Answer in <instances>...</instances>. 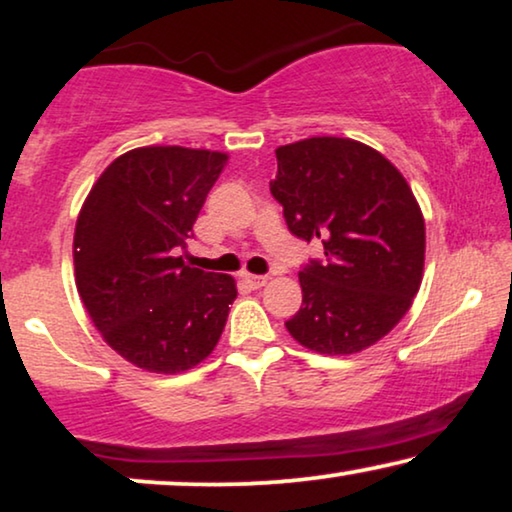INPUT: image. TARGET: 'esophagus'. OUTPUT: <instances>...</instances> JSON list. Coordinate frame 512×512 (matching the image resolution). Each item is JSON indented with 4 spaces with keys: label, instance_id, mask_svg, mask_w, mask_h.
Masks as SVG:
<instances>
[{
    "label": "esophagus",
    "instance_id": "obj_1",
    "mask_svg": "<svg viewBox=\"0 0 512 512\" xmlns=\"http://www.w3.org/2000/svg\"><path fill=\"white\" fill-rule=\"evenodd\" d=\"M244 282L254 286V289H261V286L268 284V275H244Z\"/></svg>",
    "mask_w": 512,
    "mask_h": 512
}]
</instances>
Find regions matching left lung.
I'll use <instances>...</instances> for the list:
<instances>
[{"mask_svg": "<svg viewBox=\"0 0 512 512\" xmlns=\"http://www.w3.org/2000/svg\"><path fill=\"white\" fill-rule=\"evenodd\" d=\"M270 193L291 235L321 242L298 272L303 305L286 321L300 345L354 354L384 338L417 296L424 219L403 174L382 153L342 137L279 146Z\"/></svg>", "mask_w": 512, "mask_h": 512, "instance_id": "1", "label": "left lung"}]
</instances>
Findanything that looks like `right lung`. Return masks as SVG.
<instances>
[{"label": "right lung", "mask_w": 512, "mask_h": 512, "mask_svg": "<svg viewBox=\"0 0 512 512\" xmlns=\"http://www.w3.org/2000/svg\"><path fill=\"white\" fill-rule=\"evenodd\" d=\"M226 160L184 146L123 153L76 221L83 305L109 347L151 373H181L212 354L237 296L233 277L179 256Z\"/></svg>", "instance_id": "right-lung-1"}]
</instances>
